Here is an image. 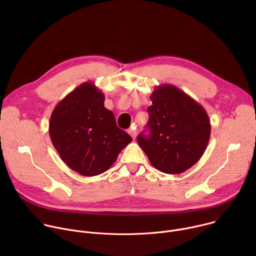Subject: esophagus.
<instances>
[{"label": "esophagus", "mask_w": 256, "mask_h": 256, "mask_svg": "<svg viewBox=\"0 0 256 256\" xmlns=\"http://www.w3.org/2000/svg\"><path fill=\"white\" fill-rule=\"evenodd\" d=\"M128 134L132 136V138H136V128H128Z\"/></svg>", "instance_id": "obj_1"}]
</instances>
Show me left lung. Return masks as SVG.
Segmentation results:
<instances>
[{
  "mask_svg": "<svg viewBox=\"0 0 256 256\" xmlns=\"http://www.w3.org/2000/svg\"><path fill=\"white\" fill-rule=\"evenodd\" d=\"M150 98V134H138L140 147L161 172H184L202 158L210 140V122L206 109L170 84L156 87Z\"/></svg>",
  "mask_w": 256,
  "mask_h": 256,
  "instance_id": "obj_1",
  "label": "left lung"
}]
</instances>
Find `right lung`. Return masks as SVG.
Returning <instances> with one entry per match:
<instances>
[{
	"label": "right lung",
	"mask_w": 256,
	"mask_h": 256,
	"mask_svg": "<svg viewBox=\"0 0 256 256\" xmlns=\"http://www.w3.org/2000/svg\"><path fill=\"white\" fill-rule=\"evenodd\" d=\"M104 100L102 91L85 82L60 100L50 116L48 130L54 147L72 170L83 176L108 170L132 140L116 126Z\"/></svg>",
	"instance_id": "add662e5"
}]
</instances>
